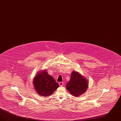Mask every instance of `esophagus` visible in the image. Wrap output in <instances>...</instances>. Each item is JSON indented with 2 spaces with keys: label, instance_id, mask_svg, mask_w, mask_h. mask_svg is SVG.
I'll return each mask as SVG.
<instances>
[{
  "label": "esophagus",
  "instance_id": "esophagus-1",
  "mask_svg": "<svg viewBox=\"0 0 121 121\" xmlns=\"http://www.w3.org/2000/svg\"><path fill=\"white\" fill-rule=\"evenodd\" d=\"M59 85L60 86H62L63 85V82H59Z\"/></svg>",
  "mask_w": 121,
  "mask_h": 121
}]
</instances>
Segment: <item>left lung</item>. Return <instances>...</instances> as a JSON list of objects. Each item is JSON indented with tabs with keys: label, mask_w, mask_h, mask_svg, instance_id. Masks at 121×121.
<instances>
[{
	"label": "left lung",
	"mask_w": 121,
	"mask_h": 121,
	"mask_svg": "<svg viewBox=\"0 0 121 121\" xmlns=\"http://www.w3.org/2000/svg\"><path fill=\"white\" fill-rule=\"evenodd\" d=\"M88 87V80L79 72L73 71L71 79L66 85L70 93L74 97H79L86 92Z\"/></svg>",
	"instance_id": "obj_1"
}]
</instances>
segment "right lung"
<instances>
[{"mask_svg":"<svg viewBox=\"0 0 121 121\" xmlns=\"http://www.w3.org/2000/svg\"><path fill=\"white\" fill-rule=\"evenodd\" d=\"M47 71L46 69L39 71L33 80L35 90L41 97L51 95L59 86L58 83Z\"/></svg>","mask_w":121,"mask_h":121,"instance_id":"obj_1","label":"right lung"}]
</instances>
